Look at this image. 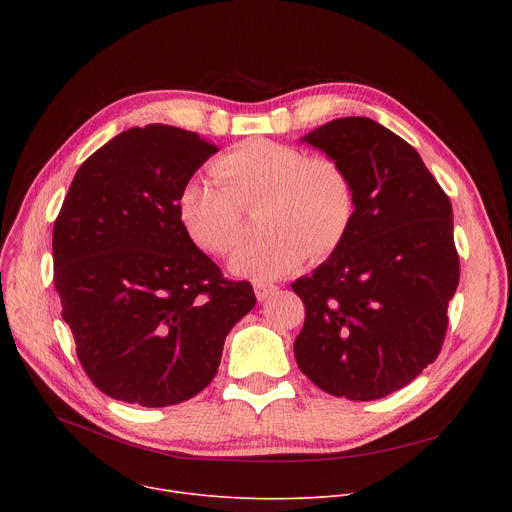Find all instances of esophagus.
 Returning <instances> with one entry per match:
<instances>
[{
  "instance_id": "esophagus-1",
  "label": "esophagus",
  "mask_w": 512,
  "mask_h": 512,
  "mask_svg": "<svg viewBox=\"0 0 512 512\" xmlns=\"http://www.w3.org/2000/svg\"><path fill=\"white\" fill-rule=\"evenodd\" d=\"M278 290V286L274 284H267V282H255V294L259 301H267L272 297V294Z\"/></svg>"
}]
</instances>
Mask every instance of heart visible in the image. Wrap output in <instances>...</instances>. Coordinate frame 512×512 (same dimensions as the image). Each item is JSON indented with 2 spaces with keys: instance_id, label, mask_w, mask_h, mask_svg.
Returning <instances> with one entry per match:
<instances>
[{
  "instance_id": "b5f03b06",
  "label": "heart",
  "mask_w": 512,
  "mask_h": 512,
  "mask_svg": "<svg viewBox=\"0 0 512 512\" xmlns=\"http://www.w3.org/2000/svg\"><path fill=\"white\" fill-rule=\"evenodd\" d=\"M219 182L188 178L176 199L178 218L199 249L211 255L232 253L245 224L238 205L263 197L261 236L234 253V276L265 282L299 267L307 255L328 257L344 240L355 213V191L346 170L328 155L249 139L213 164Z\"/></svg>"
}]
</instances>
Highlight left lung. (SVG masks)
<instances>
[{
    "mask_svg": "<svg viewBox=\"0 0 512 512\" xmlns=\"http://www.w3.org/2000/svg\"><path fill=\"white\" fill-rule=\"evenodd\" d=\"M346 170L351 228L311 276L294 357L324 392L384 398L434 363L459 286L452 205L421 155L371 118H338L301 139Z\"/></svg>",
    "mask_w": 512,
    "mask_h": 512,
    "instance_id": "1",
    "label": "left lung"
}]
</instances>
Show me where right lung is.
Segmentation results:
<instances>
[{
	"instance_id": "obj_1",
	"label": "right lung",
	"mask_w": 512,
	"mask_h": 512,
	"mask_svg": "<svg viewBox=\"0 0 512 512\" xmlns=\"http://www.w3.org/2000/svg\"><path fill=\"white\" fill-rule=\"evenodd\" d=\"M218 147L168 124L128 128L78 168L53 224V284L76 355L107 396L170 407L215 378L257 303L186 234L176 199Z\"/></svg>"
}]
</instances>
